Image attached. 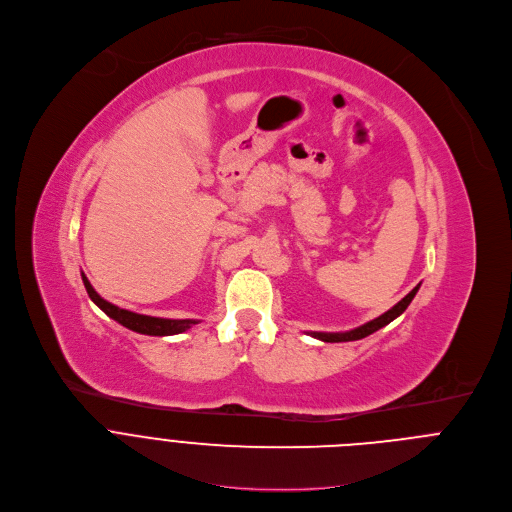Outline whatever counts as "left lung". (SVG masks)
I'll return each mask as SVG.
<instances>
[{"label":"left lung","instance_id":"left-lung-1","mask_svg":"<svg viewBox=\"0 0 512 512\" xmlns=\"http://www.w3.org/2000/svg\"><path fill=\"white\" fill-rule=\"evenodd\" d=\"M419 287H421V285H417V287H415L407 297H403L393 309H389V311L383 313L381 317H377V319H373V321H369V323H365V325H361V327H357V329H351V331H345V333H317V331H313V333H309V335L315 337V339H319V341H325V343H345V341H359V339H365V337H369L371 333H375V331L383 329L385 325H389L391 321H395L399 315H403L405 309H407V307L411 305V301L415 299Z\"/></svg>","mask_w":512,"mask_h":512}]
</instances>
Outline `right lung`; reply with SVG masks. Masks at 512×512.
Wrapping results in <instances>:
<instances>
[{"label":"right lung","mask_w":512,"mask_h":512,"mask_svg":"<svg viewBox=\"0 0 512 512\" xmlns=\"http://www.w3.org/2000/svg\"><path fill=\"white\" fill-rule=\"evenodd\" d=\"M85 291L89 295V299L113 321H117L119 325L141 333V335H153V337H167V335H179L187 329H191L193 325H197L199 321L195 319H161V317H149V315H139L127 309H121L109 301H105L103 297H99V293L91 287V283L87 281V277L81 273Z\"/></svg>","instance_id":"1"}]
</instances>
